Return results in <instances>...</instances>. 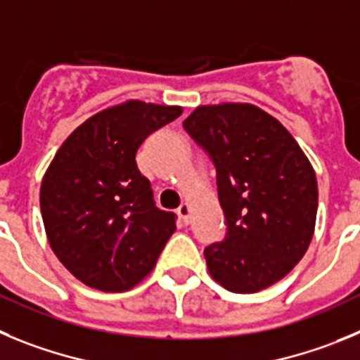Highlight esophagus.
<instances>
[{
	"label": "esophagus",
	"mask_w": 360,
	"mask_h": 360,
	"mask_svg": "<svg viewBox=\"0 0 360 360\" xmlns=\"http://www.w3.org/2000/svg\"><path fill=\"white\" fill-rule=\"evenodd\" d=\"M190 212H192V206H190V202H183L177 208V215L181 217V220H183L184 224H188L190 222Z\"/></svg>",
	"instance_id": "34e87169"
}]
</instances>
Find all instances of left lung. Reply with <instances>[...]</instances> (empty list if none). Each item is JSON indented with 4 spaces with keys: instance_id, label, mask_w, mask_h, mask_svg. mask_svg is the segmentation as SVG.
<instances>
[{
    "instance_id": "8db88e82",
    "label": "left lung",
    "mask_w": 360,
    "mask_h": 360,
    "mask_svg": "<svg viewBox=\"0 0 360 360\" xmlns=\"http://www.w3.org/2000/svg\"><path fill=\"white\" fill-rule=\"evenodd\" d=\"M217 168L228 233L204 249L213 280L238 294L258 292L287 276L312 240L317 179L274 116L252 103L199 105L183 122Z\"/></svg>"
}]
</instances>
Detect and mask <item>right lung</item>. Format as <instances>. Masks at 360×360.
Masks as SVG:
<instances>
[{"mask_svg": "<svg viewBox=\"0 0 360 360\" xmlns=\"http://www.w3.org/2000/svg\"><path fill=\"white\" fill-rule=\"evenodd\" d=\"M179 105L127 100L87 118L55 152L41 183V213L55 257L77 280L124 292L148 276L176 231L156 208L136 152Z\"/></svg>", "mask_w": 360, "mask_h": 360, "instance_id": "obj_1", "label": "right lung"}]
</instances>
